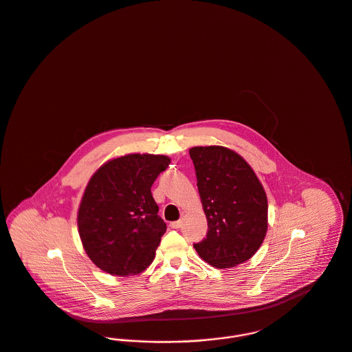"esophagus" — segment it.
I'll list each match as a JSON object with an SVG mask.
<instances>
[{"mask_svg": "<svg viewBox=\"0 0 352 352\" xmlns=\"http://www.w3.org/2000/svg\"><path fill=\"white\" fill-rule=\"evenodd\" d=\"M184 221L182 219H178V221H174V222H170V228L171 229H179L182 226Z\"/></svg>", "mask_w": 352, "mask_h": 352, "instance_id": "esophagus-1", "label": "esophagus"}]
</instances>
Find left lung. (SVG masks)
<instances>
[{"label": "left lung", "instance_id": "obj_1", "mask_svg": "<svg viewBox=\"0 0 352 352\" xmlns=\"http://www.w3.org/2000/svg\"><path fill=\"white\" fill-rule=\"evenodd\" d=\"M208 219V234L194 243L210 265L225 270L248 261L268 230V199L252 167L222 146L189 150Z\"/></svg>", "mask_w": 352, "mask_h": 352}]
</instances>
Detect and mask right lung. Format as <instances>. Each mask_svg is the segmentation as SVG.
Masks as SVG:
<instances>
[{
    "instance_id": "obj_1",
    "label": "right lung",
    "mask_w": 352,
    "mask_h": 352,
    "mask_svg": "<svg viewBox=\"0 0 352 352\" xmlns=\"http://www.w3.org/2000/svg\"><path fill=\"white\" fill-rule=\"evenodd\" d=\"M170 158L129 154L104 163L81 198L78 228L91 261L115 276H133L154 260L166 232L151 186Z\"/></svg>"
}]
</instances>
